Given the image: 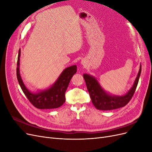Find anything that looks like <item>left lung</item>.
Masks as SVG:
<instances>
[{
	"label": "left lung",
	"mask_w": 152,
	"mask_h": 152,
	"mask_svg": "<svg viewBox=\"0 0 152 152\" xmlns=\"http://www.w3.org/2000/svg\"><path fill=\"white\" fill-rule=\"evenodd\" d=\"M141 72V65H140V71L134 81L132 88L128 93L122 96H110L102 88L99 83L94 77L87 74H84L87 89L93 105L98 110H111L117 109L126 106L132 98L140 79Z\"/></svg>",
	"instance_id": "obj_1"
}]
</instances>
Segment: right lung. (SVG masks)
I'll return each instance as SVG.
<instances>
[{"label":"right lung","instance_id":"right-lung-1","mask_svg":"<svg viewBox=\"0 0 152 152\" xmlns=\"http://www.w3.org/2000/svg\"><path fill=\"white\" fill-rule=\"evenodd\" d=\"M21 50H19L17 61L16 75L21 88L29 102L39 109H53L60 107L65 102V92L73 75L77 72V66L65 69L51 87L38 93H32L26 89L20 76L19 65Z\"/></svg>","mask_w":152,"mask_h":152}]
</instances>
